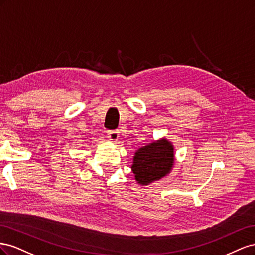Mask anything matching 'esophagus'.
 <instances>
[{"label": "esophagus", "instance_id": "34e87169", "mask_svg": "<svg viewBox=\"0 0 255 255\" xmlns=\"http://www.w3.org/2000/svg\"><path fill=\"white\" fill-rule=\"evenodd\" d=\"M108 136L112 142H116L119 140V131L118 130H109Z\"/></svg>", "mask_w": 255, "mask_h": 255}]
</instances>
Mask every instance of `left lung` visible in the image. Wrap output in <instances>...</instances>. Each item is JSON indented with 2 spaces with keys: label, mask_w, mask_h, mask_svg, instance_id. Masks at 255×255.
Segmentation results:
<instances>
[{
  "label": "left lung",
  "mask_w": 255,
  "mask_h": 255,
  "mask_svg": "<svg viewBox=\"0 0 255 255\" xmlns=\"http://www.w3.org/2000/svg\"><path fill=\"white\" fill-rule=\"evenodd\" d=\"M173 162V146L163 139L137 150L131 169L137 183L147 185L165 176L170 172Z\"/></svg>",
  "instance_id": "left-lung-1"
}]
</instances>
